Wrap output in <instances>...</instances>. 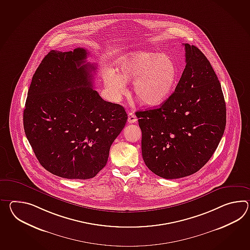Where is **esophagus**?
I'll return each mask as SVG.
<instances>
[{"label": "esophagus", "mask_w": 250, "mask_h": 250, "mask_svg": "<svg viewBox=\"0 0 250 250\" xmlns=\"http://www.w3.org/2000/svg\"><path fill=\"white\" fill-rule=\"evenodd\" d=\"M137 121V118L135 117V115L133 114V112H129L128 113V122L130 124H133V123H136Z\"/></svg>", "instance_id": "34e87169"}]
</instances>
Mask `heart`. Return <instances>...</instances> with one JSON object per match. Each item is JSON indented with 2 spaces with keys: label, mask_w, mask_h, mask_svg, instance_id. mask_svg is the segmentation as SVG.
<instances>
[{
  "label": "heart",
  "mask_w": 250,
  "mask_h": 250,
  "mask_svg": "<svg viewBox=\"0 0 250 250\" xmlns=\"http://www.w3.org/2000/svg\"><path fill=\"white\" fill-rule=\"evenodd\" d=\"M117 72L103 74L105 87L115 100L126 93V83L133 82V91L142 105L161 104L172 92L177 80V66L172 58L151 51H136L120 58Z\"/></svg>",
  "instance_id": "b5f03b06"
}]
</instances>
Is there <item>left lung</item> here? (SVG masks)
I'll use <instances>...</instances> for the list:
<instances>
[{
	"label": "left lung",
	"mask_w": 250,
	"mask_h": 250,
	"mask_svg": "<svg viewBox=\"0 0 250 250\" xmlns=\"http://www.w3.org/2000/svg\"><path fill=\"white\" fill-rule=\"evenodd\" d=\"M186 67L160 107L135 113L142 154L151 172L166 179L197 172L217 149L226 125L221 83L206 56L185 44Z\"/></svg>",
	"instance_id": "8db88e82"
}]
</instances>
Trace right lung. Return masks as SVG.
Listing matches in <instances>:
<instances>
[{"label":"right lung","mask_w":250,"mask_h":250,"mask_svg":"<svg viewBox=\"0 0 250 250\" xmlns=\"http://www.w3.org/2000/svg\"><path fill=\"white\" fill-rule=\"evenodd\" d=\"M86 49L52 50L32 78L23 113L26 136L39 163L69 179L94 178L127 121L122 105L92 88L96 66Z\"/></svg>","instance_id":"1"}]
</instances>
